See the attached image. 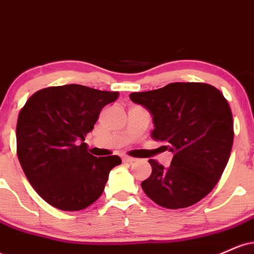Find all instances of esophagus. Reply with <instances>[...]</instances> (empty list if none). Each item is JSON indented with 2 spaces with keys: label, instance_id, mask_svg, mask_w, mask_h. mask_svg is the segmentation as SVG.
I'll list each match as a JSON object with an SVG mask.
<instances>
[{
  "label": "esophagus",
  "instance_id": "esophagus-1",
  "mask_svg": "<svg viewBox=\"0 0 254 254\" xmlns=\"http://www.w3.org/2000/svg\"><path fill=\"white\" fill-rule=\"evenodd\" d=\"M122 160H123V162H127V164H132V162L136 161V159H133V157H130V156H123L122 157Z\"/></svg>",
  "mask_w": 254,
  "mask_h": 254
}]
</instances>
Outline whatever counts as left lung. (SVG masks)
<instances>
[{
    "instance_id": "1",
    "label": "left lung",
    "mask_w": 254,
    "mask_h": 254,
    "mask_svg": "<svg viewBox=\"0 0 254 254\" xmlns=\"http://www.w3.org/2000/svg\"><path fill=\"white\" fill-rule=\"evenodd\" d=\"M130 99L153 116L151 137L174 154L170 167L149 160L144 193L162 208H188L215 188L232 151L234 130L228 101L214 86L173 82Z\"/></svg>"
}]
</instances>
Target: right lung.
Wrapping results in <instances>:
<instances>
[{
  "mask_svg": "<svg viewBox=\"0 0 254 254\" xmlns=\"http://www.w3.org/2000/svg\"><path fill=\"white\" fill-rule=\"evenodd\" d=\"M118 92L81 84L48 87L26 101L17 117L16 153L26 178L50 205L64 211L89 206L103 193L121 157H95L84 136Z\"/></svg>",
  "mask_w": 254,
  "mask_h": 254,
  "instance_id": "add662e5",
  "label": "right lung"
}]
</instances>
